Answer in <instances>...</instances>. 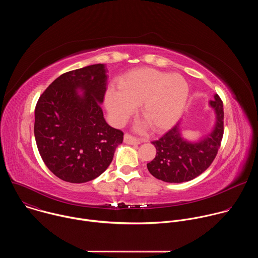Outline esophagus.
Listing matches in <instances>:
<instances>
[{
	"mask_svg": "<svg viewBox=\"0 0 258 258\" xmlns=\"http://www.w3.org/2000/svg\"><path fill=\"white\" fill-rule=\"evenodd\" d=\"M124 143H126L128 145H139L141 142L139 140H137L136 138H134L133 136L125 134L124 135Z\"/></svg>",
	"mask_w": 258,
	"mask_h": 258,
	"instance_id": "1",
	"label": "esophagus"
}]
</instances>
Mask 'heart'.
I'll return each mask as SVG.
<instances>
[{"label": "heart", "mask_w": 258, "mask_h": 258, "mask_svg": "<svg viewBox=\"0 0 258 258\" xmlns=\"http://www.w3.org/2000/svg\"><path fill=\"white\" fill-rule=\"evenodd\" d=\"M118 87H109L105 98L114 122L122 124L142 104L141 114L155 132L166 131L178 120L189 97L183 77L147 67L128 72Z\"/></svg>", "instance_id": "obj_1"}]
</instances>
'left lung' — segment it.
<instances>
[{"label": "left lung", "mask_w": 258, "mask_h": 258, "mask_svg": "<svg viewBox=\"0 0 258 258\" xmlns=\"http://www.w3.org/2000/svg\"><path fill=\"white\" fill-rule=\"evenodd\" d=\"M215 115L212 130L198 139L190 141L181 134L180 121L153 141L156 148L155 158L147 163L149 172L166 182L191 180L205 171L214 160L224 135V105L218 95L208 102Z\"/></svg>", "instance_id": "obj_1"}]
</instances>
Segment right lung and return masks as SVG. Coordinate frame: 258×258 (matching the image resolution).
<instances>
[{
  "instance_id": "1",
  "label": "right lung",
  "mask_w": 258,
  "mask_h": 258,
  "mask_svg": "<svg viewBox=\"0 0 258 258\" xmlns=\"http://www.w3.org/2000/svg\"><path fill=\"white\" fill-rule=\"evenodd\" d=\"M107 71L105 64H94L63 73L36 103V146L62 180L82 183L98 177L123 141V133L106 122L101 109Z\"/></svg>"
}]
</instances>
